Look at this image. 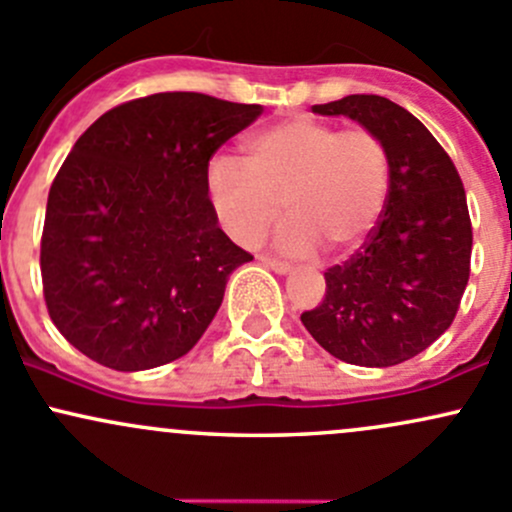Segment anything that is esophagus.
I'll return each mask as SVG.
<instances>
[{"instance_id":"esophagus-1","label":"esophagus","mask_w":512,"mask_h":512,"mask_svg":"<svg viewBox=\"0 0 512 512\" xmlns=\"http://www.w3.org/2000/svg\"><path fill=\"white\" fill-rule=\"evenodd\" d=\"M258 261L263 263L266 268H271L273 273H278V276H285V273H290V266L285 261H278V258H271V256H258Z\"/></svg>"}]
</instances>
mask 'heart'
<instances>
[{"label": "heart", "mask_w": 512, "mask_h": 512, "mask_svg": "<svg viewBox=\"0 0 512 512\" xmlns=\"http://www.w3.org/2000/svg\"><path fill=\"white\" fill-rule=\"evenodd\" d=\"M242 166L217 158L207 168L214 214L236 244L254 249L280 212L276 246L310 256L320 246L346 254L361 246L388 195V153L373 131L342 129L310 117L280 122L251 136Z\"/></svg>", "instance_id": "b5f03b06"}]
</instances>
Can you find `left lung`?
Here are the masks:
<instances>
[{
    "mask_svg": "<svg viewBox=\"0 0 512 512\" xmlns=\"http://www.w3.org/2000/svg\"><path fill=\"white\" fill-rule=\"evenodd\" d=\"M312 112L344 114L383 141L388 197L364 246L324 273V300L300 320L346 364H403L447 332L469 283L474 234L464 185L427 126L386 97L349 95Z\"/></svg>",
    "mask_w": 512,
    "mask_h": 512,
    "instance_id": "1",
    "label": "left lung"
}]
</instances>
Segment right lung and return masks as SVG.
<instances>
[{
    "instance_id": "add662e5",
    "label": "right lung",
    "mask_w": 512,
    "mask_h": 512,
    "mask_svg": "<svg viewBox=\"0 0 512 512\" xmlns=\"http://www.w3.org/2000/svg\"><path fill=\"white\" fill-rule=\"evenodd\" d=\"M261 112L158 92L109 109L75 141L41 236L48 315L75 349L146 371L200 342L232 271L254 258L219 229L207 168Z\"/></svg>"
}]
</instances>
